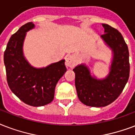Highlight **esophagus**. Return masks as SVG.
<instances>
[{"label": "esophagus", "instance_id": "1", "mask_svg": "<svg viewBox=\"0 0 135 135\" xmlns=\"http://www.w3.org/2000/svg\"><path fill=\"white\" fill-rule=\"evenodd\" d=\"M76 64V60L74 56H69L65 59V65L69 68H73Z\"/></svg>", "mask_w": 135, "mask_h": 135}]
</instances>
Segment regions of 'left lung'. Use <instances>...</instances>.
I'll return each mask as SVG.
<instances>
[{"label":"left lung","instance_id":"8db88e82","mask_svg":"<svg viewBox=\"0 0 135 135\" xmlns=\"http://www.w3.org/2000/svg\"><path fill=\"white\" fill-rule=\"evenodd\" d=\"M102 26L104 34L101 38L113 52L107 77L97 79L84 63L73 69L77 97L84 105L91 107H103L113 103L125 88L129 75V51L122 34L110 25Z\"/></svg>","mask_w":135,"mask_h":135}]
</instances>
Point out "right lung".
<instances>
[{"instance_id":"1","label":"right lung","mask_w":135,"mask_h":135,"mask_svg":"<svg viewBox=\"0 0 135 135\" xmlns=\"http://www.w3.org/2000/svg\"><path fill=\"white\" fill-rule=\"evenodd\" d=\"M34 27L28 22L11 36L4 53V64L10 90L24 103L37 107L53 101L56 84L67 68L64 59L41 68L30 64L24 56L23 44L27 32Z\"/></svg>"}]
</instances>
